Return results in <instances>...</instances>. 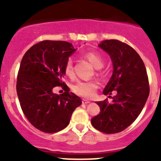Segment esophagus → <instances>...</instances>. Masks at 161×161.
Returning <instances> with one entry per match:
<instances>
[{
    "label": "esophagus",
    "instance_id": "34e87169",
    "mask_svg": "<svg viewBox=\"0 0 161 161\" xmlns=\"http://www.w3.org/2000/svg\"><path fill=\"white\" fill-rule=\"evenodd\" d=\"M82 104H89V103H90V101H89V100H86V99H82Z\"/></svg>",
    "mask_w": 161,
    "mask_h": 161
}]
</instances>
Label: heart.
Wrapping results in <instances>:
<instances>
[{"instance_id": "heart-1", "label": "heart", "mask_w": 161, "mask_h": 161, "mask_svg": "<svg viewBox=\"0 0 161 161\" xmlns=\"http://www.w3.org/2000/svg\"><path fill=\"white\" fill-rule=\"evenodd\" d=\"M84 57L91 63L94 68H100L104 64V60L99 53L96 51H88L84 53ZM64 71L65 75L68 77H73L74 69L71 59H68L64 67ZM98 88V83L96 81H79L75 83L72 86V90L75 93L83 97L90 98L95 94Z\"/></svg>"}]
</instances>
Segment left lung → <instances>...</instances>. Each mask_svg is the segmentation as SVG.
Masks as SVG:
<instances>
[{"label": "left lung", "mask_w": 161, "mask_h": 161, "mask_svg": "<svg viewBox=\"0 0 161 161\" xmlns=\"http://www.w3.org/2000/svg\"><path fill=\"white\" fill-rule=\"evenodd\" d=\"M99 47L109 54L113 64V74L103 93L116 94L111 104L108 100L97 101L101 112L91 119V124L103 133H119L141 113L149 94V79L142 60L130 46L111 39L101 42Z\"/></svg>", "instance_id": "1"}]
</instances>
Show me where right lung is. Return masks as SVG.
I'll list each match as a JSON object with an SVG mask.
<instances>
[{
	"mask_svg": "<svg viewBox=\"0 0 161 161\" xmlns=\"http://www.w3.org/2000/svg\"><path fill=\"white\" fill-rule=\"evenodd\" d=\"M75 51L69 42L46 40L28 49L21 60L16 82L20 106L28 121L45 133L64 129L75 109L82 104L81 98L69 93L62 81L65 63ZM56 86L65 92L54 94Z\"/></svg>",
	"mask_w": 161,
	"mask_h": 161,
	"instance_id": "right-lung-1",
	"label": "right lung"
}]
</instances>
